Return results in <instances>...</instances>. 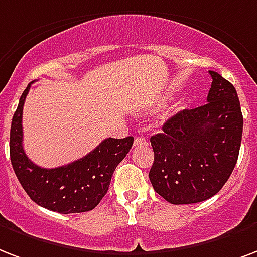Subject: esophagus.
Segmentation results:
<instances>
[{
    "label": "esophagus",
    "instance_id": "esophagus-1",
    "mask_svg": "<svg viewBox=\"0 0 257 257\" xmlns=\"http://www.w3.org/2000/svg\"><path fill=\"white\" fill-rule=\"evenodd\" d=\"M144 144H147V140L144 137H136V139H135V147L144 146Z\"/></svg>",
    "mask_w": 257,
    "mask_h": 257
}]
</instances>
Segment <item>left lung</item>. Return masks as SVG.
I'll return each instance as SVG.
<instances>
[{
  "instance_id": "8db88e82",
  "label": "left lung",
  "mask_w": 257,
  "mask_h": 257,
  "mask_svg": "<svg viewBox=\"0 0 257 257\" xmlns=\"http://www.w3.org/2000/svg\"><path fill=\"white\" fill-rule=\"evenodd\" d=\"M207 103L178 111L151 137L154 164L150 181L172 205L211 198L226 183L237 163L242 113L234 86L215 71Z\"/></svg>"
}]
</instances>
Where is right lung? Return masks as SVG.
<instances>
[{
    "mask_svg": "<svg viewBox=\"0 0 257 257\" xmlns=\"http://www.w3.org/2000/svg\"><path fill=\"white\" fill-rule=\"evenodd\" d=\"M32 82L20 97L11 126L12 167L17 179L39 206L62 214L93 210L109 190L111 175L132 148L133 137L105 139L90 154L70 164L42 168L32 163L23 148V107Z\"/></svg>",
    "mask_w": 257,
    "mask_h": 257,
    "instance_id": "obj_1",
    "label": "right lung"
}]
</instances>
